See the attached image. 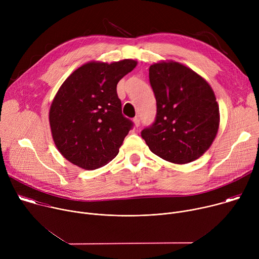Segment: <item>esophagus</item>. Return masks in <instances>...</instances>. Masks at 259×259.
Listing matches in <instances>:
<instances>
[{
    "mask_svg": "<svg viewBox=\"0 0 259 259\" xmlns=\"http://www.w3.org/2000/svg\"><path fill=\"white\" fill-rule=\"evenodd\" d=\"M133 122H134V126H135V127H139V118H137V117L134 118V119H133Z\"/></svg>",
    "mask_w": 259,
    "mask_h": 259,
    "instance_id": "obj_1",
    "label": "esophagus"
}]
</instances>
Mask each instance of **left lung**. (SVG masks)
<instances>
[{
  "label": "left lung",
  "instance_id": "obj_1",
  "mask_svg": "<svg viewBox=\"0 0 259 259\" xmlns=\"http://www.w3.org/2000/svg\"><path fill=\"white\" fill-rule=\"evenodd\" d=\"M150 83L157 115L141 137L168 162L197 160L211 146L219 128V106L211 86L190 67L172 60L150 66Z\"/></svg>",
  "mask_w": 259,
  "mask_h": 259
}]
</instances>
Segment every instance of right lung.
<instances>
[{"instance_id": "1", "label": "right lung", "mask_w": 259, "mask_h": 259, "mask_svg": "<svg viewBox=\"0 0 259 259\" xmlns=\"http://www.w3.org/2000/svg\"><path fill=\"white\" fill-rule=\"evenodd\" d=\"M136 64L132 59L90 61L60 86L50 106L49 122L57 150L67 161L94 170L119 154L133 123L122 114L117 85Z\"/></svg>"}]
</instances>
